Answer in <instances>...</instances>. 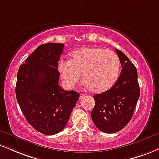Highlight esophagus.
I'll use <instances>...</instances> for the list:
<instances>
[{
    "label": "esophagus",
    "instance_id": "34e87169",
    "mask_svg": "<svg viewBox=\"0 0 159 159\" xmlns=\"http://www.w3.org/2000/svg\"><path fill=\"white\" fill-rule=\"evenodd\" d=\"M85 96V94H83V93H81L80 94V99H81L82 98H84V97Z\"/></svg>",
    "mask_w": 159,
    "mask_h": 159
}]
</instances>
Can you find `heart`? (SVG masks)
<instances>
[{
    "mask_svg": "<svg viewBox=\"0 0 159 159\" xmlns=\"http://www.w3.org/2000/svg\"><path fill=\"white\" fill-rule=\"evenodd\" d=\"M58 70L66 89L74 88L81 73L84 85L93 93H100L117 81L121 62L118 55L110 49L83 47L72 52L70 60L59 61Z\"/></svg>",
    "mask_w": 159,
    "mask_h": 159,
    "instance_id": "heart-1",
    "label": "heart"
}]
</instances>
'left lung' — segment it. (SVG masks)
<instances>
[{"label":"left lung","instance_id":"left-lung-1","mask_svg":"<svg viewBox=\"0 0 159 159\" xmlns=\"http://www.w3.org/2000/svg\"><path fill=\"white\" fill-rule=\"evenodd\" d=\"M116 52L121 64V74L110 89L93 96L95 104L91 112L96 127L106 133H117L129 123L140 96L136 68L121 50Z\"/></svg>","mask_w":159,"mask_h":159}]
</instances>
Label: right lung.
Here are the masks:
<instances>
[{
    "mask_svg": "<svg viewBox=\"0 0 159 159\" xmlns=\"http://www.w3.org/2000/svg\"><path fill=\"white\" fill-rule=\"evenodd\" d=\"M62 43H44L19 67L15 94L20 110L36 130L55 135L66 125L79 93L58 84V61Z\"/></svg>",
    "mask_w": 159,
    "mask_h": 159,
    "instance_id": "right-lung-1",
    "label": "right lung"
}]
</instances>
